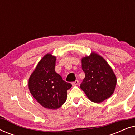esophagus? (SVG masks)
Wrapping results in <instances>:
<instances>
[{
    "label": "esophagus",
    "instance_id": "1",
    "mask_svg": "<svg viewBox=\"0 0 135 135\" xmlns=\"http://www.w3.org/2000/svg\"><path fill=\"white\" fill-rule=\"evenodd\" d=\"M78 84H79V80H76L75 81V82L72 83V85H73V86H76Z\"/></svg>",
    "mask_w": 135,
    "mask_h": 135
}]
</instances>
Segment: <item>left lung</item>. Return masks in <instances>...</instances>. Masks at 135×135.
I'll use <instances>...</instances> for the list:
<instances>
[{"mask_svg": "<svg viewBox=\"0 0 135 135\" xmlns=\"http://www.w3.org/2000/svg\"><path fill=\"white\" fill-rule=\"evenodd\" d=\"M82 70L85 77L80 88L92 102L100 103L113 94L117 78L108 62L98 53L92 51L89 56L83 57Z\"/></svg>", "mask_w": 135, "mask_h": 135, "instance_id": "1", "label": "left lung"}]
</instances>
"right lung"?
<instances>
[{"instance_id":"obj_1","label":"right lung","mask_w":135,"mask_h":135,"mask_svg":"<svg viewBox=\"0 0 135 135\" xmlns=\"http://www.w3.org/2000/svg\"><path fill=\"white\" fill-rule=\"evenodd\" d=\"M56 56L47 53L38 62L29 78V91L44 108L57 109L67 99L72 85L66 82L55 71Z\"/></svg>"}]
</instances>
